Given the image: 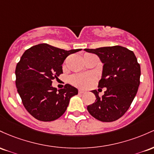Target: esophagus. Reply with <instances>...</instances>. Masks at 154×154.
I'll return each mask as SVG.
<instances>
[{"instance_id":"esophagus-1","label":"esophagus","mask_w":154,"mask_h":154,"mask_svg":"<svg viewBox=\"0 0 154 154\" xmlns=\"http://www.w3.org/2000/svg\"><path fill=\"white\" fill-rule=\"evenodd\" d=\"M84 92H85V90H84V89H79V94H83V93H84Z\"/></svg>"}]
</instances>
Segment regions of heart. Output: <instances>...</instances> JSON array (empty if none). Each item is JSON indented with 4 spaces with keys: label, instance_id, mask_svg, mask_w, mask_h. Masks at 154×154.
I'll return each instance as SVG.
<instances>
[{
    "label": "heart",
    "instance_id": "1",
    "mask_svg": "<svg viewBox=\"0 0 154 154\" xmlns=\"http://www.w3.org/2000/svg\"><path fill=\"white\" fill-rule=\"evenodd\" d=\"M89 55H93L88 54ZM95 80V77L91 73H80L75 74L70 77L69 81L72 85L81 88H85L88 86L91 82Z\"/></svg>",
    "mask_w": 154,
    "mask_h": 154
}]
</instances>
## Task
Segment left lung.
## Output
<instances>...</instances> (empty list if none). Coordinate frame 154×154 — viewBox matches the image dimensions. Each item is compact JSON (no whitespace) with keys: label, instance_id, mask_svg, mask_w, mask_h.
<instances>
[{"label":"left lung","instance_id":"1","mask_svg":"<svg viewBox=\"0 0 154 154\" xmlns=\"http://www.w3.org/2000/svg\"><path fill=\"white\" fill-rule=\"evenodd\" d=\"M84 50L97 55L104 64L98 87L107 89L102 97L97 90L92 91L96 100L88 105V111L100 122L116 121L127 111L137 94L140 82V64L134 52L123 46Z\"/></svg>","mask_w":154,"mask_h":154}]
</instances>
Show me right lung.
Instances as JSON below:
<instances>
[{
  "mask_svg": "<svg viewBox=\"0 0 154 154\" xmlns=\"http://www.w3.org/2000/svg\"><path fill=\"white\" fill-rule=\"evenodd\" d=\"M81 49L67 51L47 44L27 49L17 63L16 86L22 104L31 116L41 122L60 118L78 89L67 84L63 89L52 87V80L63 73L64 60Z\"/></svg>",
  "mask_w": 154,
  "mask_h": 154,
  "instance_id": "obj_1",
  "label": "right lung"
}]
</instances>
